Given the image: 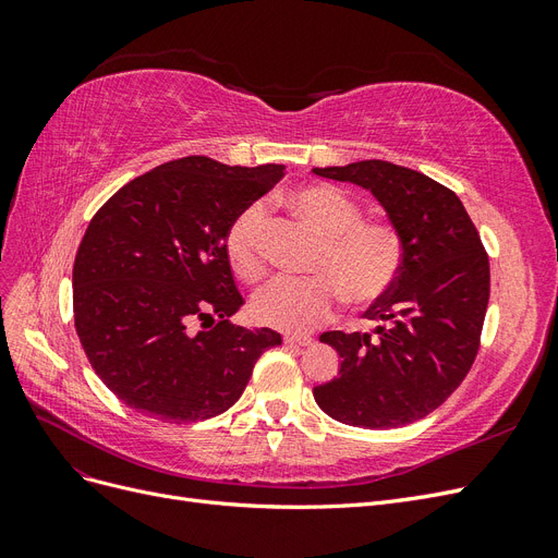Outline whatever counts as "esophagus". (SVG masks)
<instances>
[{
	"mask_svg": "<svg viewBox=\"0 0 558 558\" xmlns=\"http://www.w3.org/2000/svg\"><path fill=\"white\" fill-rule=\"evenodd\" d=\"M283 342L289 344V347H310L314 340H312V337H307V335H286Z\"/></svg>",
	"mask_w": 558,
	"mask_h": 558,
	"instance_id": "esophagus-1",
	"label": "esophagus"
}]
</instances>
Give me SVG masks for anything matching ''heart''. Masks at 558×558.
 <instances>
[{
    "label": "heart",
    "mask_w": 558,
    "mask_h": 558,
    "mask_svg": "<svg viewBox=\"0 0 558 558\" xmlns=\"http://www.w3.org/2000/svg\"><path fill=\"white\" fill-rule=\"evenodd\" d=\"M283 205L316 234L320 246L312 260V279H275L253 298V314L265 326L305 332L332 318L340 298L367 307L391 293L402 265L404 238L396 223L363 218L349 193L326 183L302 185L283 195ZM265 214L258 205L242 209L226 232L232 272L253 283L267 272Z\"/></svg>",
    "instance_id": "heart-1"
}]
</instances>
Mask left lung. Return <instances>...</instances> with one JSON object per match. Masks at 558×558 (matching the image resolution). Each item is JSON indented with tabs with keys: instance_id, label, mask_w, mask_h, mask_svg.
<instances>
[{
	"instance_id": "obj_1",
	"label": "left lung",
	"mask_w": 558,
	"mask_h": 558,
	"mask_svg": "<svg viewBox=\"0 0 558 558\" xmlns=\"http://www.w3.org/2000/svg\"><path fill=\"white\" fill-rule=\"evenodd\" d=\"M314 174L373 193L408 251L391 293L365 312L375 332L320 335L342 365L314 400L349 426H408L440 408L475 363L492 289L480 232L453 191L410 167L361 160Z\"/></svg>"
}]
</instances>
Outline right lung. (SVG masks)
<instances>
[{
  "instance_id": "right-lung-1",
  "label": "right lung",
  "mask_w": 558,
  "mask_h": 558,
  "mask_svg": "<svg viewBox=\"0 0 558 558\" xmlns=\"http://www.w3.org/2000/svg\"><path fill=\"white\" fill-rule=\"evenodd\" d=\"M283 165L230 167L207 156L158 165L113 193L74 260V326L109 391L170 424L223 414L281 335L230 324L244 305L226 256L232 218Z\"/></svg>"
}]
</instances>
